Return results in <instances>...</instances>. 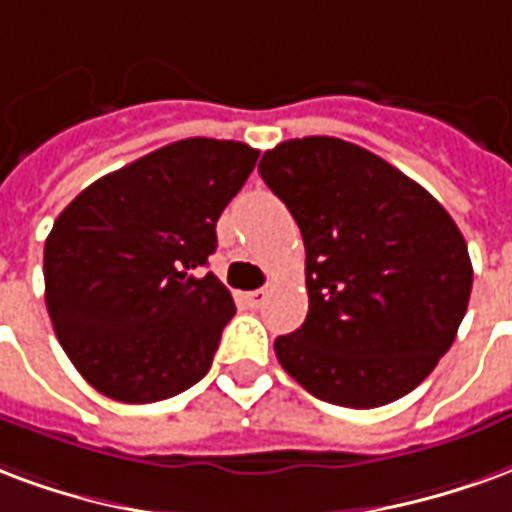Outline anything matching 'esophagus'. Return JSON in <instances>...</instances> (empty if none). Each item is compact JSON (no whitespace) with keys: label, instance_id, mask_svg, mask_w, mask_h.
I'll use <instances>...</instances> for the list:
<instances>
[{"label":"esophagus","instance_id":"esophagus-1","mask_svg":"<svg viewBox=\"0 0 512 512\" xmlns=\"http://www.w3.org/2000/svg\"><path fill=\"white\" fill-rule=\"evenodd\" d=\"M267 297H270V292H267V289H256V292L245 294V302H248L251 308H261V305L267 302Z\"/></svg>","mask_w":512,"mask_h":512}]
</instances>
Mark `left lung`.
I'll use <instances>...</instances> for the list:
<instances>
[{"label":"left lung","instance_id":"1","mask_svg":"<svg viewBox=\"0 0 512 512\" xmlns=\"http://www.w3.org/2000/svg\"><path fill=\"white\" fill-rule=\"evenodd\" d=\"M259 174L305 242L308 316L275 338L283 371L349 409L412 393L469 305L472 261L455 220L404 171L333 136L267 149Z\"/></svg>","mask_w":512,"mask_h":512}]
</instances>
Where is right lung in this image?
I'll list each match as a JSON object with an SVG mask.
<instances>
[{"label": "right lung", "mask_w": 512, "mask_h": 512, "mask_svg": "<svg viewBox=\"0 0 512 512\" xmlns=\"http://www.w3.org/2000/svg\"><path fill=\"white\" fill-rule=\"evenodd\" d=\"M256 158L242 141H174L100 177L59 212L43 251L48 316L98 393L152 404L210 371L234 300L201 267Z\"/></svg>", "instance_id": "1"}]
</instances>
